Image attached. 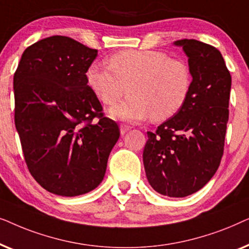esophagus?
Here are the masks:
<instances>
[{"label":"esophagus","instance_id":"obj_1","mask_svg":"<svg viewBox=\"0 0 249 249\" xmlns=\"http://www.w3.org/2000/svg\"><path fill=\"white\" fill-rule=\"evenodd\" d=\"M130 127H129V125H127V124H121L120 125V132H121V135H124L125 132H128L129 130H130Z\"/></svg>","mask_w":249,"mask_h":249}]
</instances>
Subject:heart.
Returning <instances> with one entry per match:
<instances>
[{"mask_svg":"<svg viewBox=\"0 0 249 249\" xmlns=\"http://www.w3.org/2000/svg\"><path fill=\"white\" fill-rule=\"evenodd\" d=\"M88 87L105 105H113L127 93L131 96L112 108L111 117L137 122L152 115L170 119L183 107L193 86L188 64L160 51H121L108 59V68L91 63L86 71Z\"/></svg>","mask_w":249,"mask_h":249,"instance_id":"1","label":"heart"}]
</instances>
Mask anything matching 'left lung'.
<instances>
[{"label":"left lung","instance_id":"obj_1","mask_svg":"<svg viewBox=\"0 0 249 249\" xmlns=\"http://www.w3.org/2000/svg\"><path fill=\"white\" fill-rule=\"evenodd\" d=\"M188 57L193 86L178 113L147 132L142 161L152 188L186 197L215 175L223 155L229 119L231 76L221 52L196 39L173 43Z\"/></svg>","mask_w":249,"mask_h":249}]
</instances>
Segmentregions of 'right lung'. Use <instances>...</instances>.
<instances>
[{"mask_svg":"<svg viewBox=\"0 0 249 249\" xmlns=\"http://www.w3.org/2000/svg\"><path fill=\"white\" fill-rule=\"evenodd\" d=\"M96 56V50L70 37H47L27 47L13 78L15 124L27 166L44 189L59 196L96 188L120 136L87 85ZM96 116L100 120L93 123Z\"/></svg>","mask_w":249,"mask_h":249,"instance_id":"obj_1","label":"right lung"}]
</instances>
